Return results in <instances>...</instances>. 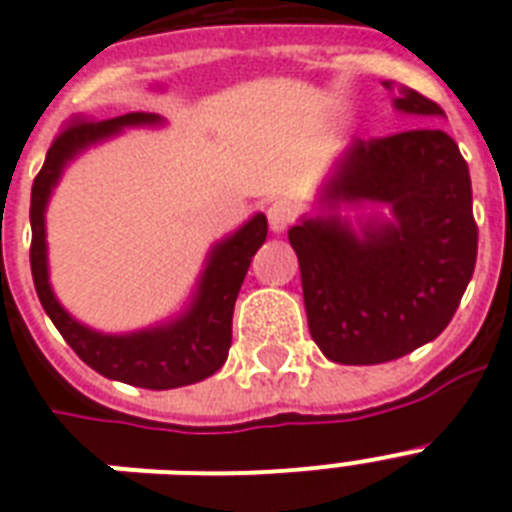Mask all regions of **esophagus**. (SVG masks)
Listing matches in <instances>:
<instances>
[{
    "label": "esophagus",
    "instance_id": "obj_1",
    "mask_svg": "<svg viewBox=\"0 0 512 512\" xmlns=\"http://www.w3.org/2000/svg\"><path fill=\"white\" fill-rule=\"evenodd\" d=\"M298 208L290 203V200H272L267 208V219H269V230L272 232H285L290 224L296 222Z\"/></svg>",
    "mask_w": 512,
    "mask_h": 512
}]
</instances>
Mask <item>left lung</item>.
Here are the masks:
<instances>
[{
    "label": "left lung",
    "instance_id": "1",
    "mask_svg": "<svg viewBox=\"0 0 512 512\" xmlns=\"http://www.w3.org/2000/svg\"><path fill=\"white\" fill-rule=\"evenodd\" d=\"M394 108L444 116L415 89H402ZM362 202H383L392 219L354 233L337 208ZM320 206V216L290 227L288 240L322 354L341 365H380L433 341L455 317L478 251L457 142L436 126L354 140L322 187Z\"/></svg>",
    "mask_w": 512,
    "mask_h": 512
}]
</instances>
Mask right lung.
<instances>
[{"label": "right lung", "instance_id": "obj_1", "mask_svg": "<svg viewBox=\"0 0 512 512\" xmlns=\"http://www.w3.org/2000/svg\"><path fill=\"white\" fill-rule=\"evenodd\" d=\"M161 124L155 113H126L108 121H79L65 129L47 150V161L36 174L31 187V275H34L36 296L44 312L55 322L68 346L87 362L92 370L110 380H121L129 386L179 388L198 383L214 375L227 362L232 343V312L237 293L251 267L253 253L267 240V216L253 219L216 243L208 253V264L200 275L195 298L185 314L163 325L137 330L126 335H105L92 327L81 325L65 312L52 293L47 269V230L44 211L57 179L81 150L94 142H102L118 134L126 126Z\"/></svg>", "mask_w": 512, "mask_h": 512}]
</instances>
